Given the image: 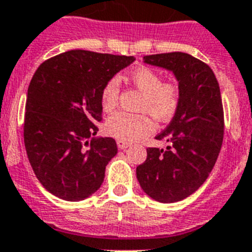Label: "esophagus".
Wrapping results in <instances>:
<instances>
[{
	"instance_id": "obj_1",
	"label": "esophagus",
	"mask_w": 252,
	"mask_h": 252,
	"mask_svg": "<svg viewBox=\"0 0 252 252\" xmlns=\"http://www.w3.org/2000/svg\"><path fill=\"white\" fill-rule=\"evenodd\" d=\"M116 143H118V147H119L120 150H126L130 146L129 142H126V141H122V139H118V141H116Z\"/></svg>"
}]
</instances>
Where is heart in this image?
I'll return each mask as SVG.
<instances>
[{
	"label": "heart",
	"mask_w": 252,
	"mask_h": 252,
	"mask_svg": "<svg viewBox=\"0 0 252 252\" xmlns=\"http://www.w3.org/2000/svg\"><path fill=\"white\" fill-rule=\"evenodd\" d=\"M128 82L143 94L141 111L152 114L158 122H168L175 115L181 102L179 87L173 82H162L161 75L151 67L138 66L128 74ZM119 98V80L111 78L101 91V103L105 111H113ZM147 113H115L106 120L105 128L110 136L122 141H138L154 132L155 124Z\"/></svg>",
	"instance_id": "1"
}]
</instances>
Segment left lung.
Listing matches in <instances>:
<instances>
[{
	"label": "left lung",
	"mask_w": 252,
	"mask_h": 252,
	"mask_svg": "<svg viewBox=\"0 0 252 252\" xmlns=\"http://www.w3.org/2000/svg\"><path fill=\"white\" fill-rule=\"evenodd\" d=\"M143 61L173 71L181 92L172 122L155 137L169 146L149 147L136 170L146 194L170 204L197 191L214 168L224 136L220 90L210 66L185 52L149 55Z\"/></svg>",
	"instance_id": "left-lung-1"
}]
</instances>
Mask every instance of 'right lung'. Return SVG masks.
Returning a JSON list of instances; mask_svg holds the SVG:
<instances>
[{
    "instance_id": "right-lung-1",
    "label": "right lung",
    "mask_w": 252,
    "mask_h": 252,
    "mask_svg": "<svg viewBox=\"0 0 252 252\" xmlns=\"http://www.w3.org/2000/svg\"><path fill=\"white\" fill-rule=\"evenodd\" d=\"M133 56L71 50L48 59L28 87L24 145L41 185L66 201H82L101 187L118 152L115 139L96 136L101 91Z\"/></svg>"
}]
</instances>
